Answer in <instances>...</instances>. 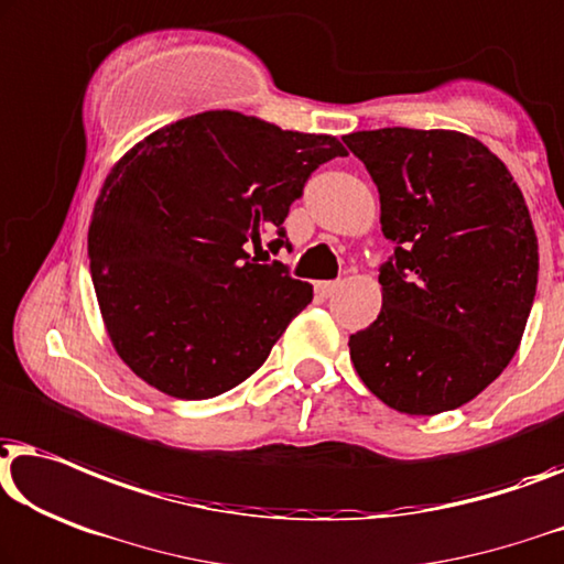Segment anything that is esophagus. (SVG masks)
<instances>
[{
	"label": "esophagus",
	"mask_w": 564,
	"mask_h": 564,
	"mask_svg": "<svg viewBox=\"0 0 564 564\" xmlns=\"http://www.w3.org/2000/svg\"><path fill=\"white\" fill-rule=\"evenodd\" d=\"M338 288H340V282H317V284H315V292L325 300V297L336 295Z\"/></svg>",
	"instance_id": "obj_1"
}]
</instances>
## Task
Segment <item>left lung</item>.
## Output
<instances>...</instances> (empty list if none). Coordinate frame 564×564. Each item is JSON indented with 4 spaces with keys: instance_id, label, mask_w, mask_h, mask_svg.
Returning a JSON list of instances; mask_svg holds the SVG:
<instances>
[{
    "instance_id": "left-lung-1",
    "label": "left lung",
    "mask_w": 564,
    "mask_h": 564,
    "mask_svg": "<svg viewBox=\"0 0 564 564\" xmlns=\"http://www.w3.org/2000/svg\"><path fill=\"white\" fill-rule=\"evenodd\" d=\"M379 187L394 254L381 313L350 336V361L383 404L440 414L509 366L536 295L540 247L509 170L451 129L387 127L343 137Z\"/></svg>"
}]
</instances>
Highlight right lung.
I'll use <instances>...</instances> for the list:
<instances>
[{"mask_svg":"<svg viewBox=\"0 0 564 564\" xmlns=\"http://www.w3.org/2000/svg\"><path fill=\"white\" fill-rule=\"evenodd\" d=\"M330 134L288 132L239 111H203L144 137L104 181L88 259L106 333L129 369L175 399H210L249 379L313 300L280 251L284 218Z\"/></svg>","mask_w":564,"mask_h":564,"instance_id":"right-lung-1","label":"right lung"}]
</instances>
